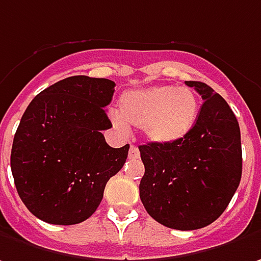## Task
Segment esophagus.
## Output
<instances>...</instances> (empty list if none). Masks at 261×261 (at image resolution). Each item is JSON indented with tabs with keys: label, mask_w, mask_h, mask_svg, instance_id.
Masks as SVG:
<instances>
[{
	"label": "esophagus",
	"mask_w": 261,
	"mask_h": 261,
	"mask_svg": "<svg viewBox=\"0 0 261 261\" xmlns=\"http://www.w3.org/2000/svg\"><path fill=\"white\" fill-rule=\"evenodd\" d=\"M128 158L133 159V160H136V159L140 158L139 148L136 147V146H131L130 147V151H128Z\"/></svg>",
	"instance_id": "obj_1"
}]
</instances>
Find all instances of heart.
<instances>
[{
    "mask_svg": "<svg viewBox=\"0 0 261 261\" xmlns=\"http://www.w3.org/2000/svg\"><path fill=\"white\" fill-rule=\"evenodd\" d=\"M120 113L111 114L117 130L141 127L146 139L156 144H173L184 140L199 115L198 96L188 86L156 85L124 92Z\"/></svg>",
    "mask_w": 261,
    "mask_h": 261,
    "instance_id": "1",
    "label": "heart"
}]
</instances>
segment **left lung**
Masks as SVG:
<instances>
[{"label":"left lung","instance_id":"1","mask_svg":"<svg viewBox=\"0 0 261 261\" xmlns=\"http://www.w3.org/2000/svg\"><path fill=\"white\" fill-rule=\"evenodd\" d=\"M203 103L192 131L173 144L140 146V199L148 215L180 231L212 224L228 206L241 172V134L227 101L203 82L186 81Z\"/></svg>","mask_w":261,"mask_h":261}]
</instances>
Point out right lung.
I'll return each mask as SVG.
<instances>
[{
	"label": "right lung",
	"mask_w": 261,
	"mask_h": 261,
	"mask_svg": "<svg viewBox=\"0 0 261 261\" xmlns=\"http://www.w3.org/2000/svg\"><path fill=\"white\" fill-rule=\"evenodd\" d=\"M115 84L70 76L46 88L21 117L11 148V172L21 201L39 220L73 225L98 208L105 185L124 166L128 148L107 144V111Z\"/></svg>",
	"instance_id": "add662e5"
}]
</instances>
